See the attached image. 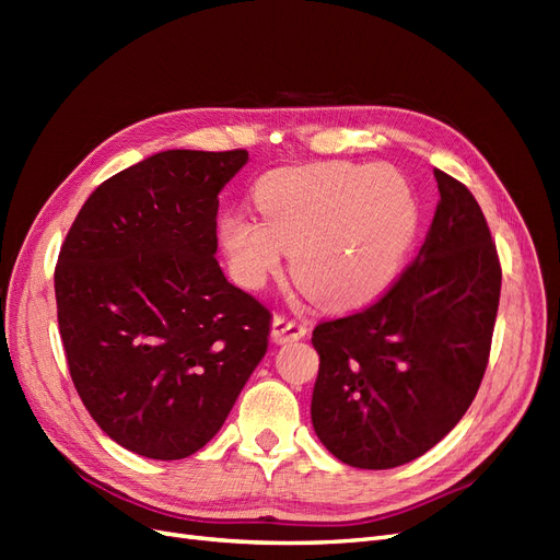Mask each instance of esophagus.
Returning a JSON list of instances; mask_svg holds the SVG:
<instances>
[{
	"mask_svg": "<svg viewBox=\"0 0 560 560\" xmlns=\"http://www.w3.org/2000/svg\"><path fill=\"white\" fill-rule=\"evenodd\" d=\"M306 334H308V327L303 325V322L290 319L284 315H276L273 325H270V336H273V341L280 346L299 341V338H303Z\"/></svg>",
	"mask_w": 560,
	"mask_h": 560,
	"instance_id": "obj_1",
	"label": "esophagus"
}]
</instances>
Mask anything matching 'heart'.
<instances>
[{"mask_svg": "<svg viewBox=\"0 0 560 560\" xmlns=\"http://www.w3.org/2000/svg\"><path fill=\"white\" fill-rule=\"evenodd\" d=\"M264 222L226 212L217 235L233 278L259 290L292 252L294 278L327 306H360L385 292L418 233L411 186L387 165L319 163L264 177Z\"/></svg>", "mask_w": 560, "mask_h": 560, "instance_id": "1", "label": "heart"}]
</instances>
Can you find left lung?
<instances>
[{
  "instance_id": "left-lung-1",
  "label": "left lung",
  "mask_w": 560,
  "mask_h": 560,
  "mask_svg": "<svg viewBox=\"0 0 560 560\" xmlns=\"http://www.w3.org/2000/svg\"><path fill=\"white\" fill-rule=\"evenodd\" d=\"M439 206L416 261L374 306L313 331L315 434L360 469L411 463L457 425L481 385L502 270L465 184L434 171Z\"/></svg>"
}]
</instances>
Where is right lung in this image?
<instances>
[{
    "mask_svg": "<svg viewBox=\"0 0 560 560\" xmlns=\"http://www.w3.org/2000/svg\"><path fill=\"white\" fill-rule=\"evenodd\" d=\"M245 149H167L103 182L56 266L77 393L118 446L182 460L222 430L268 348L270 313L214 259L219 191Z\"/></svg>",
    "mask_w": 560,
    "mask_h": 560,
    "instance_id": "1",
    "label": "right lung"
}]
</instances>
